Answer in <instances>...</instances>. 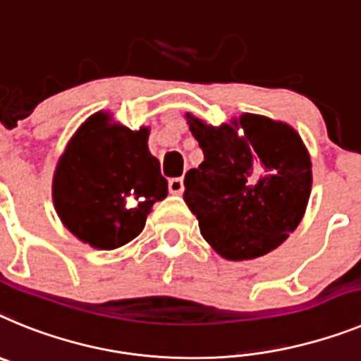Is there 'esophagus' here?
Wrapping results in <instances>:
<instances>
[{"instance_id": "esophagus-1", "label": "esophagus", "mask_w": 361, "mask_h": 361, "mask_svg": "<svg viewBox=\"0 0 361 361\" xmlns=\"http://www.w3.org/2000/svg\"><path fill=\"white\" fill-rule=\"evenodd\" d=\"M183 180L181 178H171L169 180V190H171L172 194H181L183 192Z\"/></svg>"}]
</instances>
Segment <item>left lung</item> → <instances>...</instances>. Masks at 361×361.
Masks as SVG:
<instances>
[{
  "label": "left lung",
  "instance_id": "left-lung-1",
  "mask_svg": "<svg viewBox=\"0 0 361 361\" xmlns=\"http://www.w3.org/2000/svg\"><path fill=\"white\" fill-rule=\"evenodd\" d=\"M203 150L198 169L185 174L183 200L209 245L233 262L281 245L305 214L311 158L300 134L265 116L241 114L212 127L187 114ZM244 136H237V128Z\"/></svg>",
  "mask_w": 361,
  "mask_h": 361
}]
</instances>
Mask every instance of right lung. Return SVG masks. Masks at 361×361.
<instances>
[{"instance_id": "1", "label": "right lung", "mask_w": 361, "mask_h": 361, "mask_svg": "<svg viewBox=\"0 0 361 361\" xmlns=\"http://www.w3.org/2000/svg\"><path fill=\"white\" fill-rule=\"evenodd\" d=\"M149 128L111 123L96 112L78 128L58 161L52 200L65 227L94 249L112 250L142 233L147 214L169 194Z\"/></svg>"}]
</instances>
